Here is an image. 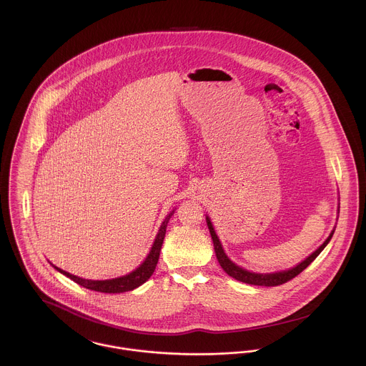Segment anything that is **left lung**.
<instances>
[{
  "instance_id": "1",
  "label": "left lung",
  "mask_w": 366,
  "mask_h": 366,
  "mask_svg": "<svg viewBox=\"0 0 366 366\" xmlns=\"http://www.w3.org/2000/svg\"><path fill=\"white\" fill-rule=\"evenodd\" d=\"M340 211V209H338ZM207 219V225H209V234H211V239H212V244H214V251H215V255H217V259L219 262L221 267L234 279L239 280V282H244V283H248V285H255V286H279V285H283L289 280H292L293 277H296L299 273H302L312 262L321 254V251L327 247V244L330 242V239L332 238L334 235V229L331 231L330 237L324 241V244L317 249L314 251L313 254L306 258L305 261L300 262L297 266L289 269V270H283V272H274V273H254V272H249V270H245L239 266H237L234 262L229 261L228 257L225 255L222 247H221V242L214 231V227L209 221V217H206Z\"/></svg>"
}]
</instances>
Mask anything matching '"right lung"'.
Here are the masks:
<instances>
[{
    "instance_id": "obj_1",
    "label": "right lung",
    "mask_w": 366,
    "mask_h": 366,
    "mask_svg": "<svg viewBox=\"0 0 366 366\" xmlns=\"http://www.w3.org/2000/svg\"><path fill=\"white\" fill-rule=\"evenodd\" d=\"M172 214H173V211L169 215H166L164 221L162 222L157 238H155V242H154V245L151 248V252L148 254L147 259L144 261V263L139 267H137L129 274H125V276H121V277H115V279H108V280H89V279L77 277V276H74V274H71L69 272H64V270L59 269L57 266H53V267L56 270H59L60 273H63L64 276L70 277L77 285H80V286H83L86 289H90V290H96V292H102V293H122V292L134 290V289L139 287L141 285H144L155 272V267H157V261H159L160 248H162V244H163V239H164V234H166V227H167V222H169Z\"/></svg>"
}]
</instances>
